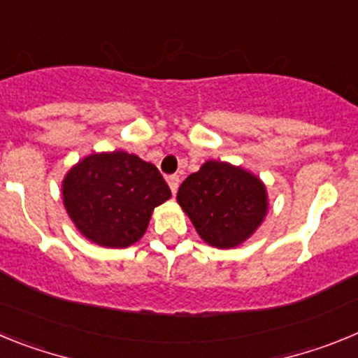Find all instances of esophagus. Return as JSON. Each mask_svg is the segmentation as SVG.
Wrapping results in <instances>:
<instances>
[{
  "label": "esophagus",
  "mask_w": 358,
  "mask_h": 358,
  "mask_svg": "<svg viewBox=\"0 0 358 358\" xmlns=\"http://www.w3.org/2000/svg\"><path fill=\"white\" fill-rule=\"evenodd\" d=\"M166 181H169V186H170V189H172V194L176 195L177 188H179V176H170Z\"/></svg>",
  "instance_id": "esophagus-1"
}]
</instances>
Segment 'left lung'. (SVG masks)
<instances>
[{
	"label": "left lung",
	"instance_id": "left-lung-1",
	"mask_svg": "<svg viewBox=\"0 0 358 358\" xmlns=\"http://www.w3.org/2000/svg\"><path fill=\"white\" fill-rule=\"evenodd\" d=\"M177 202L204 242L231 249L258 229L267 215V189L255 173L206 161L179 186Z\"/></svg>",
	"mask_w": 358,
	"mask_h": 358
}]
</instances>
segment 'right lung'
I'll return each mask as SVG.
<instances>
[{"mask_svg":"<svg viewBox=\"0 0 358 358\" xmlns=\"http://www.w3.org/2000/svg\"><path fill=\"white\" fill-rule=\"evenodd\" d=\"M172 197L152 163L115 150L78 161L62 181L75 227L102 248H129L147 231L154 208Z\"/></svg>","mask_w":358,"mask_h":358,"instance_id":"1","label":"right lung"}]
</instances>
